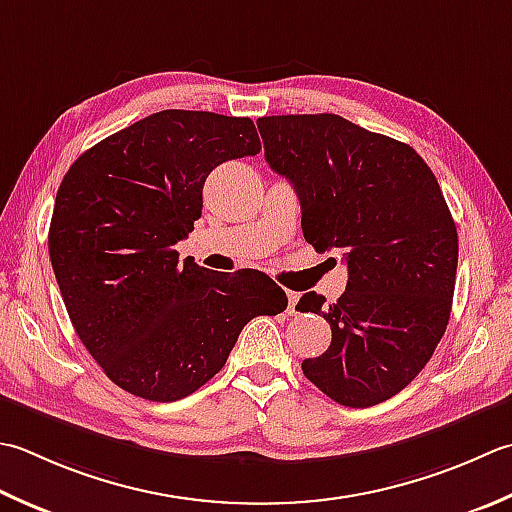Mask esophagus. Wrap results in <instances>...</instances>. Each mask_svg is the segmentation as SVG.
I'll return each instance as SVG.
<instances>
[{
	"label": "esophagus",
	"mask_w": 512,
	"mask_h": 512,
	"mask_svg": "<svg viewBox=\"0 0 512 512\" xmlns=\"http://www.w3.org/2000/svg\"><path fill=\"white\" fill-rule=\"evenodd\" d=\"M297 302H299V293H293V290H288V313H290V315L295 313Z\"/></svg>",
	"instance_id": "1"
}]
</instances>
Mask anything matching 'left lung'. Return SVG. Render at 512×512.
<instances>
[{
  "instance_id": "8db88e82",
  "label": "left lung",
  "mask_w": 512,
  "mask_h": 512,
  "mask_svg": "<svg viewBox=\"0 0 512 512\" xmlns=\"http://www.w3.org/2000/svg\"><path fill=\"white\" fill-rule=\"evenodd\" d=\"M257 126L268 166L297 190L306 242L339 250L348 266L335 304L299 299V313L333 330L304 375L342 406L382 404L419 375L448 326L459 246L442 188L415 148L339 115H273Z\"/></svg>"
}]
</instances>
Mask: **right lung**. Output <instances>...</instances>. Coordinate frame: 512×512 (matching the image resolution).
I'll return each instance as SVG.
<instances>
[{
    "mask_svg": "<svg viewBox=\"0 0 512 512\" xmlns=\"http://www.w3.org/2000/svg\"><path fill=\"white\" fill-rule=\"evenodd\" d=\"M262 150L253 119L159 110L88 148L57 190L48 253L70 322L110 382L177 402L224 368L242 328L286 310L262 270L213 273L175 244L215 166Z\"/></svg>",
    "mask_w": 512,
    "mask_h": 512,
    "instance_id": "obj_1",
    "label": "right lung"
}]
</instances>
